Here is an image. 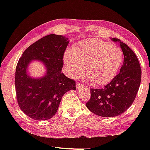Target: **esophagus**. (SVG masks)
Segmentation results:
<instances>
[{
    "label": "esophagus",
    "mask_w": 150,
    "mask_h": 150,
    "mask_svg": "<svg viewBox=\"0 0 150 150\" xmlns=\"http://www.w3.org/2000/svg\"><path fill=\"white\" fill-rule=\"evenodd\" d=\"M76 87H77V90H79L81 88H83V85L80 84V83H77V85H76Z\"/></svg>",
    "instance_id": "obj_1"
}]
</instances>
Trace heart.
Wrapping results in <instances>:
<instances>
[{"instance_id":"1","label":"heart","mask_w":150,"mask_h":150,"mask_svg":"<svg viewBox=\"0 0 150 150\" xmlns=\"http://www.w3.org/2000/svg\"><path fill=\"white\" fill-rule=\"evenodd\" d=\"M63 60L71 77H80L87 67L88 80L99 87L108 84L117 75L123 60V53L120 47L109 42L88 38L73 47L72 52L67 51Z\"/></svg>"}]
</instances>
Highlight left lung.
<instances>
[{
  "mask_svg": "<svg viewBox=\"0 0 150 150\" xmlns=\"http://www.w3.org/2000/svg\"><path fill=\"white\" fill-rule=\"evenodd\" d=\"M124 54L120 73L100 89L91 88V99L86 104L91 112L102 117H114L125 112L132 105L141 82L142 69L136 54L117 38Z\"/></svg>",
  "mask_w": 150,
  "mask_h": 150,
  "instance_id": "8db88e82",
  "label": "left lung"
}]
</instances>
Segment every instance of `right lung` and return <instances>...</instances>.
Here are the masks:
<instances>
[{
	"label": "right lung",
	"instance_id": "1",
	"mask_svg": "<svg viewBox=\"0 0 150 150\" xmlns=\"http://www.w3.org/2000/svg\"><path fill=\"white\" fill-rule=\"evenodd\" d=\"M69 42L63 35H47L28 47L18 62L15 73L18 103L34 120L52 118L65 93L76 90L75 81L62 73L63 54ZM34 60L44 65V76L34 78L29 74V65Z\"/></svg>",
	"mask_w": 150,
	"mask_h": 150
}]
</instances>
